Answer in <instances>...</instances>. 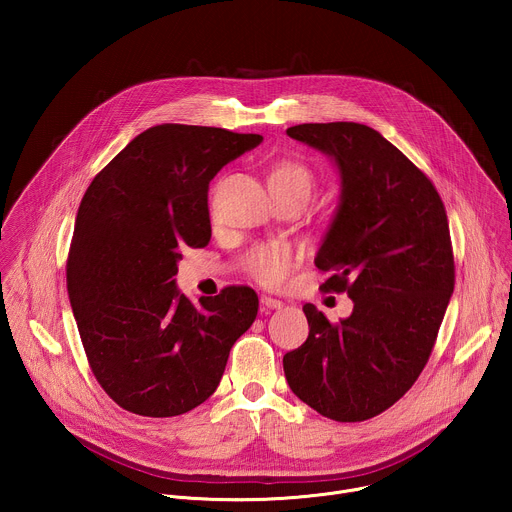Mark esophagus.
<instances>
[{"mask_svg":"<svg viewBox=\"0 0 512 512\" xmlns=\"http://www.w3.org/2000/svg\"><path fill=\"white\" fill-rule=\"evenodd\" d=\"M261 304H263V308H267V310H279V308H283V302H281V300H275V298H271V296H263V298H261Z\"/></svg>","mask_w":512,"mask_h":512,"instance_id":"esophagus-1","label":"esophagus"}]
</instances>
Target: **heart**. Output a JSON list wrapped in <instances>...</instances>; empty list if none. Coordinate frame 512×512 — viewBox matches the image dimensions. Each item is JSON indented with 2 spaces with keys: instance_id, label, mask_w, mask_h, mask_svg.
<instances>
[{
  "instance_id": "heart-1",
  "label": "heart",
  "mask_w": 512,
  "mask_h": 512,
  "mask_svg": "<svg viewBox=\"0 0 512 512\" xmlns=\"http://www.w3.org/2000/svg\"><path fill=\"white\" fill-rule=\"evenodd\" d=\"M267 186L271 196L294 194L308 200L316 186V176L306 162L287 158L271 166ZM294 261V251L285 245H261L247 257V271L265 285H281L294 267Z\"/></svg>"
}]
</instances>
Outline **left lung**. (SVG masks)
<instances>
[{
  "label": "left lung",
  "instance_id": "1",
  "mask_svg": "<svg viewBox=\"0 0 512 512\" xmlns=\"http://www.w3.org/2000/svg\"><path fill=\"white\" fill-rule=\"evenodd\" d=\"M326 154L340 174V202L314 259L346 291L338 324L306 304L310 334L283 356L289 389L334 421L371 419L417 381L454 291L444 202L431 180L373 127L336 121L287 129Z\"/></svg>",
  "mask_w": 512,
  "mask_h": 512
}]
</instances>
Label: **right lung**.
I'll return each mask as SVG.
<instances>
[{
    "label": "right lung",
    "mask_w": 512,
    "mask_h": 512,
    "mask_svg": "<svg viewBox=\"0 0 512 512\" xmlns=\"http://www.w3.org/2000/svg\"><path fill=\"white\" fill-rule=\"evenodd\" d=\"M261 141L221 127L156 125L87 188L66 285L91 371L119 407L143 417L198 407L255 322L251 287L231 285L194 306L174 275L184 247L210 241V180Z\"/></svg>",
    "instance_id": "add662e5"
}]
</instances>
